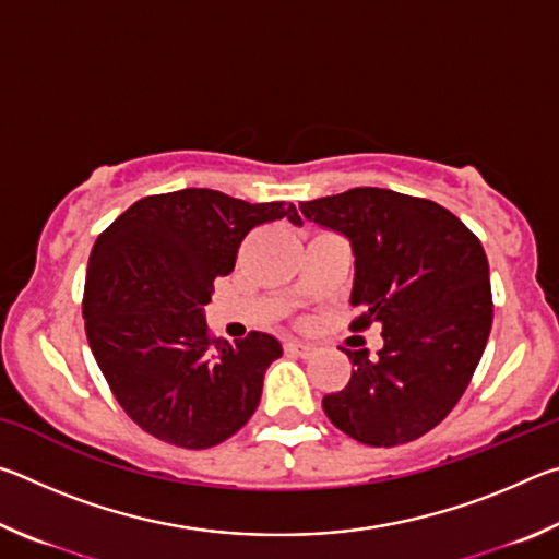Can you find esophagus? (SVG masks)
Listing matches in <instances>:
<instances>
[{
  "mask_svg": "<svg viewBox=\"0 0 559 559\" xmlns=\"http://www.w3.org/2000/svg\"><path fill=\"white\" fill-rule=\"evenodd\" d=\"M286 349H288L290 355L302 357V359H308V357H313V355H316V347H313V345H308V343H298V340H288V343H286Z\"/></svg>",
  "mask_w": 559,
  "mask_h": 559,
  "instance_id": "obj_1",
  "label": "esophagus"
}]
</instances>
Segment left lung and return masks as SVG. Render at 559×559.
<instances>
[{
  "instance_id": "obj_1",
  "label": "left lung",
  "mask_w": 559,
  "mask_h": 559,
  "mask_svg": "<svg viewBox=\"0 0 559 559\" xmlns=\"http://www.w3.org/2000/svg\"><path fill=\"white\" fill-rule=\"evenodd\" d=\"M300 214L349 241L355 328L380 323L384 337L377 359L347 353L353 377L323 396L328 419L367 447L424 437L466 392L488 343L484 246L437 202L380 187L300 202Z\"/></svg>"
}]
</instances>
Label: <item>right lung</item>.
<instances>
[{"instance_id": "right-lung-1", "label": "right lung", "mask_w": 559, "mask_h": 559, "mask_svg": "<svg viewBox=\"0 0 559 559\" xmlns=\"http://www.w3.org/2000/svg\"><path fill=\"white\" fill-rule=\"evenodd\" d=\"M293 204L189 187L138 200L93 243L83 318L91 353L140 429L182 449H210L257 412L263 374L283 355L269 333L212 340L204 306L229 276L243 236Z\"/></svg>"}]
</instances>
